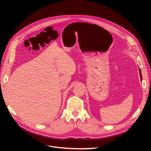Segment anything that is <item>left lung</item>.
I'll list each match as a JSON object with an SVG mask.
<instances>
[{
  "label": "left lung",
  "instance_id": "left-lung-1",
  "mask_svg": "<svg viewBox=\"0 0 151 151\" xmlns=\"http://www.w3.org/2000/svg\"><path fill=\"white\" fill-rule=\"evenodd\" d=\"M139 71H140L139 72H140V79H142V74H141V72H140V69H139Z\"/></svg>",
  "mask_w": 151,
  "mask_h": 151
}]
</instances>
